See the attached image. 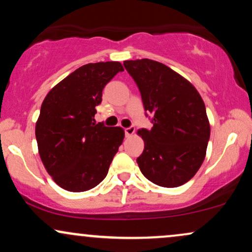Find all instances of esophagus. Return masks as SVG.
Returning a JSON list of instances; mask_svg holds the SVG:
<instances>
[{"label": "esophagus", "mask_w": 252, "mask_h": 252, "mask_svg": "<svg viewBox=\"0 0 252 252\" xmlns=\"http://www.w3.org/2000/svg\"><path fill=\"white\" fill-rule=\"evenodd\" d=\"M126 137H130V136H132L135 134V126H129V128H126Z\"/></svg>", "instance_id": "34e87169"}]
</instances>
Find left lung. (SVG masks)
<instances>
[{
	"mask_svg": "<svg viewBox=\"0 0 252 252\" xmlns=\"http://www.w3.org/2000/svg\"><path fill=\"white\" fill-rule=\"evenodd\" d=\"M141 92L151 130L139 129L144 150L137 164L144 177L164 188L187 183L201 168L210 138L205 104L187 78L149 59L124 61Z\"/></svg>",
	"mask_w": 252,
	"mask_h": 252,
	"instance_id": "left-lung-1",
	"label": "left lung"
}]
</instances>
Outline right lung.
Returning <instances> with one entry per match:
<instances>
[{
  "label": "right lung",
  "instance_id": "1",
  "mask_svg": "<svg viewBox=\"0 0 252 252\" xmlns=\"http://www.w3.org/2000/svg\"><path fill=\"white\" fill-rule=\"evenodd\" d=\"M123 70L120 62L88 63L45 96L35 135L45 170L62 189L87 191L107 176L124 130L97 124L94 117L103 88Z\"/></svg>",
  "mask_w": 252,
  "mask_h": 252
}]
</instances>
